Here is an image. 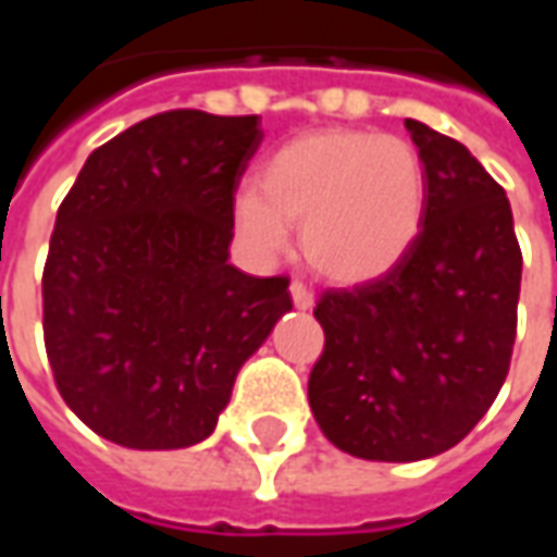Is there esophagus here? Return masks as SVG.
<instances>
[{
    "mask_svg": "<svg viewBox=\"0 0 557 557\" xmlns=\"http://www.w3.org/2000/svg\"><path fill=\"white\" fill-rule=\"evenodd\" d=\"M289 295H292V305L298 307V310H310V307H313V292L307 289L305 283L292 280V283H289Z\"/></svg>",
    "mask_w": 557,
    "mask_h": 557,
    "instance_id": "34e87169",
    "label": "esophagus"
}]
</instances>
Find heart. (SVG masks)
<instances>
[{"label":"heart","instance_id":"heart-1","mask_svg":"<svg viewBox=\"0 0 557 557\" xmlns=\"http://www.w3.org/2000/svg\"><path fill=\"white\" fill-rule=\"evenodd\" d=\"M425 208V162L413 144L368 129H319L268 159L259 193H238L232 220L259 262L280 259L289 225H301L307 262L332 283L359 286L404 262Z\"/></svg>","mask_w":557,"mask_h":557}]
</instances>
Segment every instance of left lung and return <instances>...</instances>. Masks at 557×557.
Segmentation results:
<instances>
[{
	"label": "left lung",
	"instance_id": "left-lung-1",
	"mask_svg": "<svg viewBox=\"0 0 557 557\" xmlns=\"http://www.w3.org/2000/svg\"><path fill=\"white\" fill-rule=\"evenodd\" d=\"M404 126L428 177L413 250L386 277L322 292L313 310L325 349L310 410L368 461H422L468 437L507 380L522 286L507 193L465 144Z\"/></svg>",
	"mask_w": 557,
	"mask_h": 557
}]
</instances>
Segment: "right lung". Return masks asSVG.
Returning <instances> with one entry per match:
<instances>
[{"label":"right lung","mask_w":557,"mask_h":557,"mask_svg":"<svg viewBox=\"0 0 557 557\" xmlns=\"http://www.w3.org/2000/svg\"><path fill=\"white\" fill-rule=\"evenodd\" d=\"M259 116L165 111L92 150L41 280L45 346L72 413L126 449L211 437L235 376L292 310L289 280L228 262Z\"/></svg>","instance_id":"right-lung-1"}]
</instances>
